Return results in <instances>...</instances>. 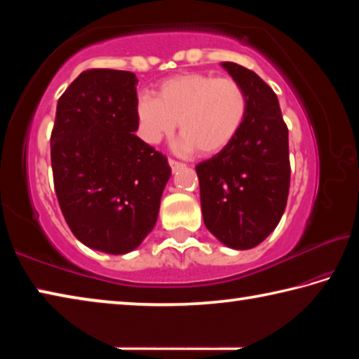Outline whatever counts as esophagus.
Instances as JSON below:
<instances>
[{
	"mask_svg": "<svg viewBox=\"0 0 359 359\" xmlns=\"http://www.w3.org/2000/svg\"><path fill=\"white\" fill-rule=\"evenodd\" d=\"M169 166H171V169H172V172H175V171H179V169H182V168H184L185 165H184V163H180V161H177V160H172V158H169Z\"/></svg>",
	"mask_w": 359,
	"mask_h": 359,
	"instance_id": "34e87169",
	"label": "esophagus"
}]
</instances>
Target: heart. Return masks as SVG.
Returning <instances> with one entry per match:
<instances>
[{
  "instance_id": "obj_1",
  "label": "heart",
  "mask_w": 359,
  "mask_h": 359,
  "mask_svg": "<svg viewBox=\"0 0 359 359\" xmlns=\"http://www.w3.org/2000/svg\"><path fill=\"white\" fill-rule=\"evenodd\" d=\"M248 98L242 85L231 77L187 72L168 79L158 98L141 95L136 114L141 135L149 144L160 142L179 121L180 147L214 155L233 142L244 125Z\"/></svg>"
}]
</instances>
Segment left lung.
<instances>
[{
  "mask_svg": "<svg viewBox=\"0 0 359 359\" xmlns=\"http://www.w3.org/2000/svg\"><path fill=\"white\" fill-rule=\"evenodd\" d=\"M244 87L248 111L228 147L196 166L208 229L226 247L248 250L280 222L290 190L288 128L277 95L244 66L222 63Z\"/></svg>",
  "mask_w": 359,
  "mask_h": 359,
  "instance_id": "1",
  "label": "left lung"
}]
</instances>
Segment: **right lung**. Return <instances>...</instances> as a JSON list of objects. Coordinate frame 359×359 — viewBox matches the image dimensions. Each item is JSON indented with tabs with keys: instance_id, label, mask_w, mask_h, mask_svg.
Here are the masks:
<instances>
[{
	"instance_id": "1",
	"label": "right lung",
	"mask_w": 359,
	"mask_h": 359,
	"mask_svg": "<svg viewBox=\"0 0 359 359\" xmlns=\"http://www.w3.org/2000/svg\"><path fill=\"white\" fill-rule=\"evenodd\" d=\"M137 79L130 71L87 69L57 104L50 136L53 185L76 238L123 255L154 229L171 177L168 158L135 131Z\"/></svg>"
}]
</instances>
